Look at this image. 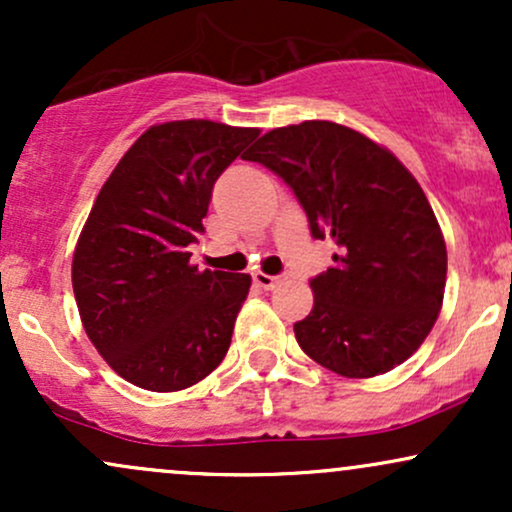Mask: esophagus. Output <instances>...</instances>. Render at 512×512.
<instances>
[{"label": "esophagus", "mask_w": 512, "mask_h": 512, "mask_svg": "<svg viewBox=\"0 0 512 512\" xmlns=\"http://www.w3.org/2000/svg\"><path fill=\"white\" fill-rule=\"evenodd\" d=\"M252 279H255V284L264 291H272L281 284V276H272V274H264V272H255L252 274Z\"/></svg>", "instance_id": "esophagus-1"}]
</instances>
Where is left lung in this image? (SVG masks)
I'll return each instance as SVG.
<instances>
[{
  "mask_svg": "<svg viewBox=\"0 0 512 512\" xmlns=\"http://www.w3.org/2000/svg\"><path fill=\"white\" fill-rule=\"evenodd\" d=\"M243 158L284 178L310 233L337 245L332 267L310 281L313 310L293 325L305 354L344 378L407 361L436 325L448 276L443 231L414 175L330 120L276 127Z\"/></svg>",
  "mask_w": 512,
  "mask_h": 512,
  "instance_id": "1",
  "label": "left lung"
}]
</instances>
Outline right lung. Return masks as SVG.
Segmentation results:
<instances>
[{"instance_id":"1","label":"right lung","mask_w":512,"mask_h":512,"mask_svg":"<svg viewBox=\"0 0 512 512\" xmlns=\"http://www.w3.org/2000/svg\"><path fill=\"white\" fill-rule=\"evenodd\" d=\"M257 134L214 120L154 125L98 192L76 240L72 286L88 339L127 383L178 392L226 356L252 279L199 272L190 245L204 233L216 178Z\"/></svg>"}]
</instances>
